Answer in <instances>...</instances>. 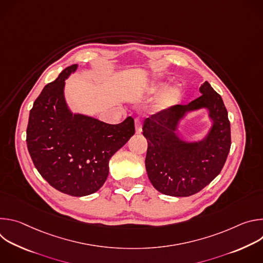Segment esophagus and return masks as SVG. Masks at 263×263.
<instances>
[{
    "mask_svg": "<svg viewBox=\"0 0 263 263\" xmlns=\"http://www.w3.org/2000/svg\"><path fill=\"white\" fill-rule=\"evenodd\" d=\"M134 124H135V132H136V134H140L141 131H142V123H141V121L139 119H135Z\"/></svg>",
    "mask_w": 263,
    "mask_h": 263,
    "instance_id": "obj_1",
    "label": "esophagus"
}]
</instances>
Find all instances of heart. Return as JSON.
I'll use <instances>...</instances> for the list:
<instances>
[{
  "instance_id": "1",
  "label": "heart",
  "mask_w": 263,
  "mask_h": 263,
  "mask_svg": "<svg viewBox=\"0 0 263 263\" xmlns=\"http://www.w3.org/2000/svg\"><path fill=\"white\" fill-rule=\"evenodd\" d=\"M166 86H167V84L165 82L153 83L146 88V93L153 95V96L159 95L166 88ZM181 97H182L181 89L179 87H173L161 96V98L159 99V101L157 103V108L159 110L171 108L172 106H174L180 102Z\"/></svg>"
}]
</instances>
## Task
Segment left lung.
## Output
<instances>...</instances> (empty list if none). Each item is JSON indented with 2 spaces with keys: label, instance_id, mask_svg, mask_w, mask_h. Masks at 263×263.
<instances>
[{
  "label": "left lung",
  "instance_id": "1",
  "mask_svg": "<svg viewBox=\"0 0 263 263\" xmlns=\"http://www.w3.org/2000/svg\"><path fill=\"white\" fill-rule=\"evenodd\" d=\"M201 97L187 105H175L145 119L147 140L145 170L155 189L166 196L190 197L207 186L221 171L231 146L228 112L221 97L205 81ZM206 108L212 127L201 141L178 135V125L193 110Z\"/></svg>",
  "mask_w": 263,
  "mask_h": 263
}]
</instances>
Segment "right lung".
I'll list each match as a JSON object with an SVG mask.
<instances>
[{
  "label": "right lung",
  "mask_w": 263,
  "mask_h": 263,
  "mask_svg": "<svg viewBox=\"0 0 263 263\" xmlns=\"http://www.w3.org/2000/svg\"><path fill=\"white\" fill-rule=\"evenodd\" d=\"M72 64L47 84L30 110L27 146L42 177L55 190L84 197L98 192L109 174V160L135 133L134 120L110 125L72 114L64 97Z\"/></svg>",
  "instance_id": "right-lung-1"
}]
</instances>
